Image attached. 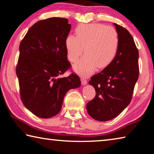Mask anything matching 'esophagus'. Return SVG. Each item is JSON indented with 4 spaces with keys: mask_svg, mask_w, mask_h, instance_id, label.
<instances>
[{
    "mask_svg": "<svg viewBox=\"0 0 154 154\" xmlns=\"http://www.w3.org/2000/svg\"><path fill=\"white\" fill-rule=\"evenodd\" d=\"M81 82L83 85H85L87 83V80L85 79V78H81Z\"/></svg>",
    "mask_w": 154,
    "mask_h": 154,
    "instance_id": "34e87169",
    "label": "esophagus"
}]
</instances>
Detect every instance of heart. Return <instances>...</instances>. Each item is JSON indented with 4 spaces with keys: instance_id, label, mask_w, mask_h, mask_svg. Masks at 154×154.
I'll list each match as a JSON object with an SVG mask.
<instances>
[{
    "instance_id": "obj_1",
    "label": "heart",
    "mask_w": 154,
    "mask_h": 154,
    "mask_svg": "<svg viewBox=\"0 0 154 154\" xmlns=\"http://www.w3.org/2000/svg\"><path fill=\"white\" fill-rule=\"evenodd\" d=\"M75 33V36H66L64 45L67 59L71 63H76L84 51L85 55L74 66L78 73L91 74L96 68L105 69L114 60L119 43L116 28L98 23L80 24Z\"/></svg>"
}]
</instances>
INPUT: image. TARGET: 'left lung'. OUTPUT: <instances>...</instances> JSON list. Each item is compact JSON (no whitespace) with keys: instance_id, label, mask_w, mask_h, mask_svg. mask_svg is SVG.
<instances>
[{"instance_id":"obj_1","label":"left lung","mask_w":154,"mask_h":154,"mask_svg":"<svg viewBox=\"0 0 154 154\" xmlns=\"http://www.w3.org/2000/svg\"><path fill=\"white\" fill-rule=\"evenodd\" d=\"M119 48L112 63L91 77L89 84L96 96L87 103V111L96 120L106 122L116 118L129 105L139 78V51L126 28L117 24Z\"/></svg>"}]
</instances>
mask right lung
<instances>
[{
    "label": "right lung",
    "mask_w": 154,
    "mask_h": 154,
    "mask_svg": "<svg viewBox=\"0 0 154 154\" xmlns=\"http://www.w3.org/2000/svg\"><path fill=\"white\" fill-rule=\"evenodd\" d=\"M68 22L61 17L38 21L20 43L16 66L20 98L38 118H49L58 114L66 93L81 85L75 73L60 77L71 67L64 45L71 28Z\"/></svg>",
    "instance_id": "add662e5"
}]
</instances>
